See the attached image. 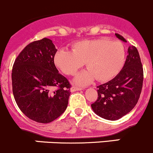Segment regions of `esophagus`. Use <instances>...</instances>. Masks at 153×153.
<instances>
[{"label": "esophagus", "instance_id": "1", "mask_svg": "<svg viewBox=\"0 0 153 153\" xmlns=\"http://www.w3.org/2000/svg\"><path fill=\"white\" fill-rule=\"evenodd\" d=\"M82 88H80V87H77V86H72L71 88V91H80L82 90Z\"/></svg>", "mask_w": 153, "mask_h": 153}]
</instances>
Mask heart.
Wrapping results in <instances>:
<instances>
[{"instance_id": "obj_1", "label": "heart", "mask_w": 153, "mask_h": 153, "mask_svg": "<svg viewBox=\"0 0 153 153\" xmlns=\"http://www.w3.org/2000/svg\"><path fill=\"white\" fill-rule=\"evenodd\" d=\"M124 46L119 41L106 39L76 42L72 51L60 49L54 57L56 66L66 75H74L86 63L88 71L75 78L80 85L91 82L94 78L99 82L113 79L124 63Z\"/></svg>"}]
</instances>
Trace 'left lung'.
<instances>
[{
    "instance_id": "left-lung-1",
    "label": "left lung",
    "mask_w": 153,
    "mask_h": 153,
    "mask_svg": "<svg viewBox=\"0 0 153 153\" xmlns=\"http://www.w3.org/2000/svg\"><path fill=\"white\" fill-rule=\"evenodd\" d=\"M119 40H126L119 34ZM143 71L139 52L135 46L128 49V56L120 72L97 88V101L91 104L93 111L107 120H117L131 111L140 98L143 87Z\"/></svg>"
}]
</instances>
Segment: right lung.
I'll return each instance as SVG.
<instances>
[{"label":"right lung","instance_id":"add662e5","mask_svg":"<svg viewBox=\"0 0 153 153\" xmlns=\"http://www.w3.org/2000/svg\"><path fill=\"white\" fill-rule=\"evenodd\" d=\"M56 52L50 39L32 42L20 52L13 67L16 102L27 117L37 123L54 121L68 107L71 85L55 65ZM54 88L56 89L53 91Z\"/></svg>","mask_w":153,"mask_h":153}]
</instances>
